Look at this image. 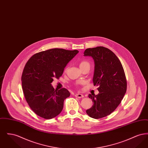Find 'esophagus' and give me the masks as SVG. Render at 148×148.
Segmentation results:
<instances>
[{"instance_id":"34e87169","label":"esophagus","mask_w":148,"mask_h":148,"mask_svg":"<svg viewBox=\"0 0 148 148\" xmlns=\"http://www.w3.org/2000/svg\"><path fill=\"white\" fill-rule=\"evenodd\" d=\"M75 97H77V98H84V95L83 94H79H79H76L75 95Z\"/></svg>"}]
</instances>
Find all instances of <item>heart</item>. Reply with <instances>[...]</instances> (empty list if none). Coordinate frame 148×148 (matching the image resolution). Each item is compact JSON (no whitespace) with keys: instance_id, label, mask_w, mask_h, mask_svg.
<instances>
[{"instance_id":"heart-1","label":"heart","mask_w":148,"mask_h":148,"mask_svg":"<svg viewBox=\"0 0 148 148\" xmlns=\"http://www.w3.org/2000/svg\"><path fill=\"white\" fill-rule=\"evenodd\" d=\"M85 65H89V63L88 62H86V61H83V62H81L80 64V67H81L82 66H84Z\"/></svg>"}]
</instances>
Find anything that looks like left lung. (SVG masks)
<instances>
[{"instance_id":"8db88e82","label":"left lung","mask_w":148,"mask_h":148,"mask_svg":"<svg viewBox=\"0 0 148 148\" xmlns=\"http://www.w3.org/2000/svg\"><path fill=\"white\" fill-rule=\"evenodd\" d=\"M84 54L94 59L92 81L99 92L96 95L89 94L93 105L86 112L92 118L100 119L110 114L121 103L127 91L126 77L119 59L110 50L97 47L86 49Z\"/></svg>"}]
</instances>
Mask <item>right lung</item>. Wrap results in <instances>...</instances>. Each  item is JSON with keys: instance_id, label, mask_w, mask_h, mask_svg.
Returning <instances> with one entry per match:
<instances>
[{"instance_id": "right-lung-1", "label": "right lung", "mask_w": 148, "mask_h": 148, "mask_svg": "<svg viewBox=\"0 0 148 148\" xmlns=\"http://www.w3.org/2000/svg\"><path fill=\"white\" fill-rule=\"evenodd\" d=\"M79 51L54 48L33 55L25 64L21 75L22 88L32 110L46 119H52L63 110L64 101L71 95L65 88L54 89L51 83L59 79L65 67Z\"/></svg>"}]
</instances>
